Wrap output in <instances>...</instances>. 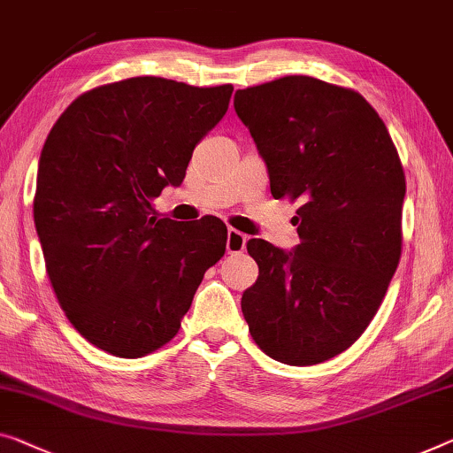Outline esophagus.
<instances>
[{
	"label": "esophagus",
	"mask_w": 453,
	"mask_h": 453,
	"mask_svg": "<svg viewBox=\"0 0 453 453\" xmlns=\"http://www.w3.org/2000/svg\"><path fill=\"white\" fill-rule=\"evenodd\" d=\"M246 248V235L238 232V229H227L226 250L227 254H240Z\"/></svg>",
	"instance_id": "esophagus-1"
}]
</instances>
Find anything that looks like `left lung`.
Returning <instances> with one entry per match:
<instances>
[{"label":"left lung","mask_w":453,"mask_h":453,"mask_svg":"<svg viewBox=\"0 0 453 453\" xmlns=\"http://www.w3.org/2000/svg\"><path fill=\"white\" fill-rule=\"evenodd\" d=\"M274 199H299L301 244L252 238L258 279L242 313L262 352L291 366L342 354L364 334L401 258L404 173L360 93L291 75L235 91Z\"/></svg>","instance_id":"8db88e82"}]
</instances>
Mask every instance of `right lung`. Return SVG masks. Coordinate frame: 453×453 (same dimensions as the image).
Instances as JSON below:
<instances>
[{"label":"right lung","instance_id":"right-lung-1","mask_svg":"<svg viewBox=\"0 0 453 453\" xmlns=\"http://www.w3.org/2000/svg\"><path fill=\"white\" fill-rule=\"evenodd\" d=\"M232 91L118 81L73 101L44 142L34 224L46 273L73 327L107 354L140 357L171 342L226 252L224 221L158 219L152 201L183 183Z\"/></svg>","mask_w":453,"mask_h":453}]
</instances>
